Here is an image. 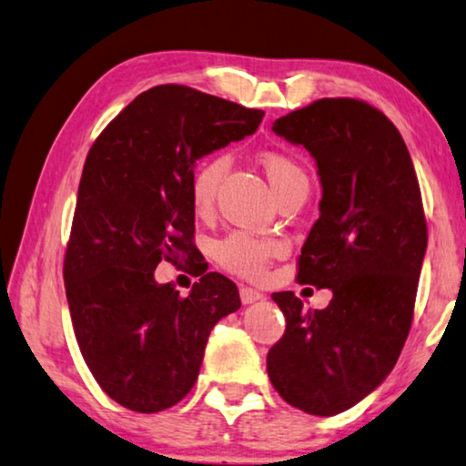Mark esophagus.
<instances>
[{
	"mask_svg": "<svg viewBox=\"0 0 466 466\" xmlns=\"http://www.w3.org/2000/svg\"><path fill=\"white\" fill-rule=\"evenodd\" d=\"M262 298V293L252 289V287H240V301L244 303V306H248V303H255Z\"/></svg>",
	"mask_w": 466,
	"mask_h": 466,
	"instance_id": "obj_1",
	"label": "esophagus"
}]
</instances>
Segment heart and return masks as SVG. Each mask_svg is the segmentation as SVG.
<instances>
[{
    "label": "heart",
    "instance_id": "heart-1",
    "mask_svg": "<svg viewBox=\"0 0 466 466\" xmlns=\"http://www.w3.org/2000/svg\"><path fill=\"white\" fill-rule=\"evenodd\" d=\"M260 163L265 167L270 187L275 189L277 196H281L293 185L306 181L301 167L281 152H265ZM226 167L228 163L224 157H209L196 167L191 175L189 193L191 204L198 211H206L214 204L218 185L226 173ZM281 250V242L273 238H258V236L248 232H232L216 244L214 255L219 265L230 273L247 279H260L265 275L270 258L277 257Z\"/></svg>",
    "mask_w": 466,
    "mask_h": 466
}]
</instances>
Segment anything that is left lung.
Wrapping results in <instances>:
<instances>
[{
    "instance_id": "1",
    "label": "left lung",
    "mask_w": 466,
    "mask_h": 466,
    "mask_svg": "<svg viewBox=\"0 0 466 466\" xmlns=\"http://www.w3.org/2000/svg\"><path fill=\"white\" fill-rule=\"evenodd\" d=\"M273 132L316 158L319 218L298 281L332 289L324 309L273 293L287 328L267 354L283 400L311 416L352 408L391 373L408 340L428 244L420 183L393 122L362 99L324 97Z\"/></svg>"
}]
</instances>
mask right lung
Listing matches in <instances>:
<instances>
[{
    "label": "right lung",
    "mask_w": 466,
    "mask_h": 466,
    "mask_svg": "<svg viewBox=\"0 0 466 466\" xmlns=\"http://www.w3.org/2000/svg\"><path fill=\"white\" fill-rule=\"evenodd\" d=\"M265 112L185 86H157L130 101L89 148L65 289L75 338L93 379L116 403L155 413L196 385L208 336L240 308L230 279L198 257L193 165L250 137ZM160 259L185 261L200 281L183 299L158 286Z\"/></svg>",
    "instance_id": "right-lung-1"
}]
</instances>
